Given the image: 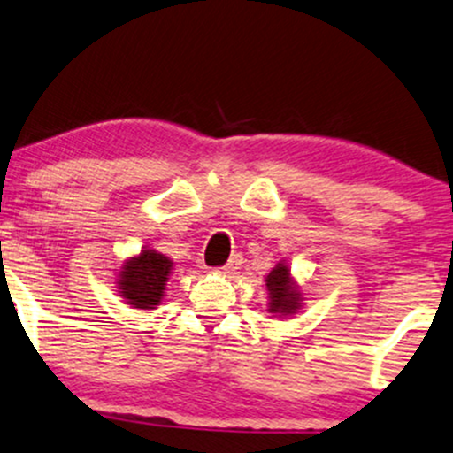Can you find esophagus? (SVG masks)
Segmentation results:
<instances>
[{
    "mask_svg": "<svg viewBox=\"0 0 453 453\" xmlns=\"http://www.w3.org/2000/svg\"><path fill=\"white\" fill-rule=\"evenodd\" d=\"M242 263H243V258H242V254H233L231 258H228V263L225 265V267H220V271L222 273H235V271L242 267Z\"/></svg>",
    "mask_w": 453,
    "mask_h": 453,
    "instance_id": "34e87169",
    "label": "esophagus"
}]
</instances>
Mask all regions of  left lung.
Listing matches in <instances>:
<instances>
[{
  "instance_id": "1",
  "label": "left lung",
  "mask_w": 453,
  "mask_h": 453,
  "mask_svg": "<svg viewBox=\"0 0 453 453\" xmlns=\"http://www.w3.org/2000/svg\"><path fill=\"white\" fill-rule=\"evenodd\" d=\"M267 288L271 295V311L273 313H292L299 310V292H296L295 286H292L290 280V269L286 265H278L271 273L267 275Z\"/></svg>"
}]
</instances>
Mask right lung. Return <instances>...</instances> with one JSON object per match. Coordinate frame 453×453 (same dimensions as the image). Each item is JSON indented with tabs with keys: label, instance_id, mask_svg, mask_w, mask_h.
<instances>
[{
	"label": "right lung",
	"instance_id": "1",
	"mask_svg": "<svg viewBox=\"0 0 453 453\" xmlns=\"http://www.w3.org/2000/svg\"><path fill=\"white\" fill-rule=\"evenodd\" d=\"M172 271V260L157 250H143L137 258L125 263L120 273L122 296L129 305L140 310H152L163 299L165 281Z\"/></svg>",
	"mask_w": 453,
	"mask_h": 453
}]
</instances>
